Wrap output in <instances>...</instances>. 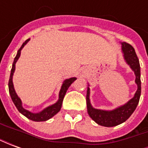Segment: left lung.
I'll list each match as a JSON object with an SVG mask.
<instances>
[{
	"label": "left lung",
	"instance_id": "left-lung-1",
	"mask_svg": "<svg viewBox=\"0 0 148 148\" xmlns=\"http://www.w3.org/2000/svg\"><path fill=\"white\" fill-rule=\"evenodd\" d=\"M121 45L124 60L129 65L136 75L135 82L137 85V90L133 97L124 106H120L111 111L97 109L91 106L90 101V88L88 87L87 89L86 104L88 114L97 124L105 127H114L127 121L136 109L141 94L140 66L135 49L132 47V46L125 42H121Z\"/></svg>",
	"mask_w": 148,
	"mask_h": 148
}]
</instances>
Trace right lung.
<instances>
[{"instance_id":"obj_1","label":"right lung","mask_w":148,"mask_h":148,"mask_svg":"<svg viewBox=\"0 0 148 148\" xmlns=\"http://www.w3.org/2000/svg\"><path fill=\"white\" fill-rule=\"evenodd\" d=\"M29 40H30V39H27L22 44L21 48L18 50L17 54H16V57H15L14 61H13V63H12V67L11 70L10 77H9V81H8V90H9V93H10V96H11L12 101H13L14 105L16 107V109H18V111L20 112L21 113H22L26 117L33 121H46L49 120V119H51L52 116H54L56 113H58V112L60 111V109L62 108V101H63V98H64L65 94L66 93V90H68V88L70 87L71 84L73 83L77 78L76 77H71V78L66 79L63 82V83L62 85L61 90L59 91L58 101L55 103V104H54V105L47 107L42 111L37 112V113L31 112H29L27 109H24L23 106H22V101H21V98L17 96V94H16V91L14 90L13 82H12V76H13V74H14L15 69H16V62H17V60L20 58V56H21V50H22V48L24 47V46L27 44V42Z\"/></svg>"}]
</instances>
